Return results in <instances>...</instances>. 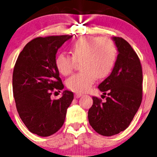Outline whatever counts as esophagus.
<instances>
[{"label":"esophagus","instance_id":"esophagus-1","mask_svg":"<svg viewBox=\"0 0 157 157\" xmlns=\"http://www.w3.org/2000/svg\"><path fill=\"white\" fill-rule=\"evenodd\" d=\"M82 94H79V93H75V98H80V97H82Z\"/></svg>","mask_w":157,"mask_h":157}]
</instances>
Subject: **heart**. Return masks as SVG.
Listing matches in <instances>:
<instances>
[{
	"mask_svg": "<svg viewBox=\"0 0 157 157\" xmlns=\"http://www.w3.org/2000/svg\"><path fill=\"white\" fill-rule=\"evenodd\" d=\"M71 55L60 52L55 59L58 71L69 75L77 61L81 62L82 71L66 81L67 87L78 93L90 90L97 78H104L110 74L116 64L117 49L112 40L86 36L75 41L71 46Z\"/></svg>",
	"mask_w": 157,
	"mask_h": 157,
	"instance_id": "heart-1",
	"label": "heart"
}]
</instances>
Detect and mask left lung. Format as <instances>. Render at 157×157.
Returning a JSON list of instances; mask_svg holds the SVG:
<instances>
[{"mask_svg": "<svg viewBox=\"0 0 157 157\" xmlns=\"http://www.w3.org/2000/svg\"><path fill=\"white\" fill-rule=\"evenodd\" d=\"M119 51L110 75L98 86L106 101L93 97L89 123L103 136L117 134L129 127L142 101V68L135 51L126 40L114 37Z\"/></svg>", "mask_w": 157, "mask_h": 157, "instance_id": "obj_1", "label": "left lung"}]
</instances>
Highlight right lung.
Masks as SVG:
<instances>
[{
	"instance_id": "1",
	"label": "right lung",
	"mask_w": 157,
	"mask_h": 157,
	"mask_svg": "<svg viewBox=\"0 0 157 157\" xmlns=\"http://www.w3.org/2000/svg\"><path fill=\"white\" fill-rule=\"evenodd\" d=\"M71 35L38 37L19 53L12 75V90L19 117L30 132L48 137L61 128L67 109L74 99L65 90L62 98L51 99L63 84L55 64L58 48Z\"/></svg>"
}]
</instances>
